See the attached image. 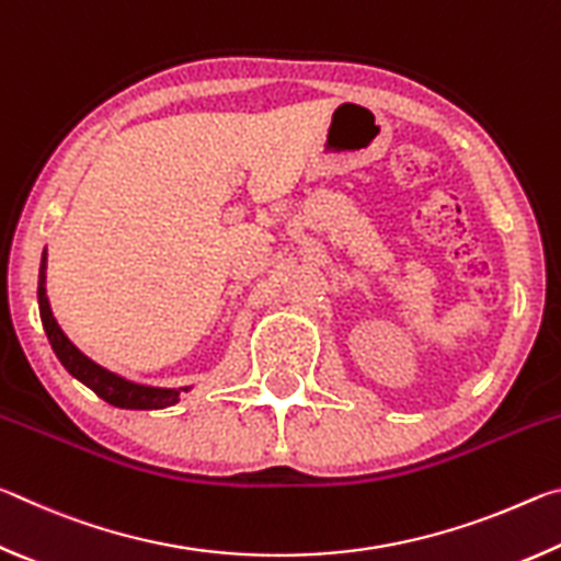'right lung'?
<instances>
[{
    "instance_id": "add662e5",
    "label": "right lung",
    "mask_w": 561,
    "mask_h": 561,
    "mask_svg": "<svg viewBox=\"0 0 561 561\" xmlns=\"http://www.w3.org/2000/svg\"><path fill=\"white\" fill-rule=\"evenodd\" d=\"M36 294H39L42 324H44L46 336H49V344L54 348L56 358L61 360V366L76 378V381L89 386L91 391L99 398H103L106 403L116 405V408H128V411H158V408L175 405L180 401V396L193 388V386L156 388V386L128 381V378H123L118 374L108 371V368L99 366L96 360H91L87 354H83V351L76 348L71 344V339L64 334L59 324H56V319L51 314L49 297H46V250L42 254L39 291Z\"/></svg>"
}]
</instances>
